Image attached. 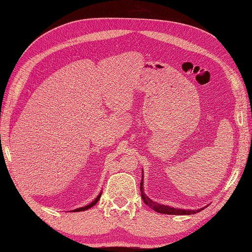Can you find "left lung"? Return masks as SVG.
Segmentation results:
<instances>
[{
  "label": "left lung",
  "mask_w": 252,
  "mask_h": 252,
  "mask_svg": "<svg viewBox=\"0 0 252 252\" xmlns=\"http://www.w3.org/2000/svg\"><path fill=\"white\" fill-rule=\"evenodd\" d=\"M143 172V170H142ZM141 195L144 200V203L147 205L149 208H152L154 211L159 212V213H163V215H171V216H189V215H195V213L199 212L203 210L205 208H200L197 209V210H186V209H179V208H174V207H170L167 205H161V203H158L156 201H153L151 198H148V196L144 192V178L142 175V181H141Z\"/></svg>",
  "instance_id": "8db88e82"
}]
</instances>
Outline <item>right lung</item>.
<instances>
[{"label": "right lung", "mask_w": 252, "mask_h": 252, "mask_svg": "<svg viewBox=\"0 0 252 252\" xmlns=\"http://www.w3.org/2000/svg\"><path fill=\"white\" fill-rule=\"evenodd\" d=\"M100 195H101V191L99 192L98 194V196L95 198V199L90 203V205H87V206H84V207H81V208H78V209H74V210H72L73 212H78V211H84V210H88V209H90V208H92L93 206H95L96 203H97V201L99 200V198H100Z\"/></svg>", "instance_id": "add662e5"}]
</instances>
